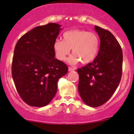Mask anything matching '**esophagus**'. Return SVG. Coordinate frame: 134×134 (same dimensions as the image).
<instances>
[{"label": "esophagus", "instance_id": "obj_1", "mask_svg": "<svg viewBox=\"0 0 134 134\" xmlns=\"http://www.w3.org/2000/svg\"><path fill=\"white\" fill-rule=\"evenodd\" d=\"M68 69H69V71H75V69L72 68V67H69Z\"/></svg>", "mask_w": 134, "mask_h": 134}]
</instances>
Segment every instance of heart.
<instances>
[{"label": "heart", "mask_w": 134, "mask_h": 134, "mask_svg": "<svg viewBox=\"0 0 134 134\" xmlns=\"http://www.w3.org/2000/svg\"><path fill=\"white\" fill-rule=\"evenodd\" d=\"M63 37V41L56 40L53 44L55 55L59 60H65L71 49L73 55L69 62L72 65L80 62L82 64H89L96 58L100 46L99 38L96 34L74 29L65 32Z\"/></svg>", "instance_id": "b5f03b06"}]
</instances>
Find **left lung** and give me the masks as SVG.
I'll use <instances>...</instances> for the list:
<instances>
[{
    "label": "left lung",
    "instance_id": "obj_1",
    "mask_svg": "<svg viewBox=\"0 0 134 134\" xmlns=\"http://www.w3.org/2000/svg\"><path fill=\"white\" fill-rule=\"evenodd\" d=\"M100 40L97 57L91 63L78 69V92L83 102L91 107L106 103L118 87L122 76V51L113 34L94 26Z\"/></svg>",
    "mask_w": 134,
    "mask_h": 134
}]
</instances>
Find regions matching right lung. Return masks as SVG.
Segmentation results:
<instances>
[{"label":"right lung","mask_w":134,"mask_h":134,"mask_svg":"<svg viewBox=\"0 0 134 134\" xmlns=\"http://www.w3.org/2000/svg\"><path fill=\"white\" fill-rule=\"evenodd\" d=\"M61 26L48 23L35 27L17 41L12 75L23 100L35 107L50 103L58 90V81L68 72L65 63L54 58V42Z\"/></svg>","instance_id":"add662e5"}]
</instances>
